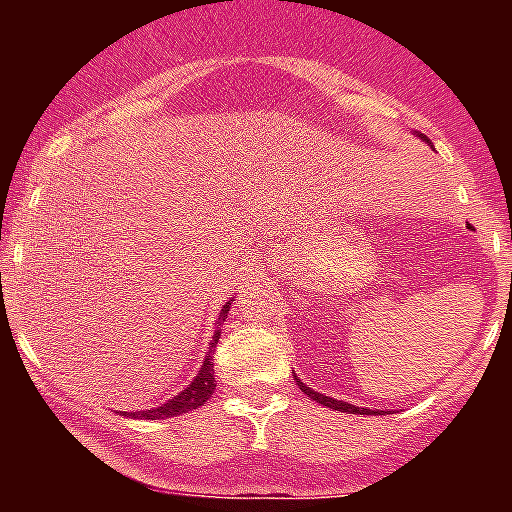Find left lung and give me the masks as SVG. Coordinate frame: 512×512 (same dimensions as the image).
Wrapping results in <instances>:
<instances>
[{
	"label": "left lung",
	"mask_w": 512,
	"mask_h": 512,
	"mask_svg": "<svg viewBox=\"0 0 512 512\" xmlns=\"http://www.w3.org/2000/svg\"><path fill=\"white\" fill-rule=\"evenodd\" d=\"M416 137L421 139V142H426L428 146H433L431 144V139L426 137V134H416ZM293 378H296V385L301 387V390L305 392V395H308L310 399H315L317 404H322V407H330V409H334V411H349V414H383V411H378V409H363V407H354V404H349V402H342V399H334V397H327V395H320V392H315L313 387H308L305 383H301V380H298V375H293Z\"/></svg>",
	"instance_id": "obj_1"
}]
</instances>
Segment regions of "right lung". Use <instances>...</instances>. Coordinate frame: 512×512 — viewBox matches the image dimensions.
Here are the masks:
<instances>
[{"label":"right lung","mask_w":512,"mask_h":512,"mask_svg":"<svg viewBox=\"0 0 512 512\" xmlns=\"http://www.w3.org/2000/svg\"><path fill=\"white\" fill-rule=\"evenodd\" d=\"M228 308H231V301L223 305L219 317H216L214 337H211L209 351H207V356H204L202 368L197 370L195 380H192V383L187 387H182L178 395L170 397L168 402H163L161 407H151L146 411H122V416H129V419H151V421H156V419H168V416L185 414V411H192V409L202 407V404H207V399H211V395H214V390H216L214 361H211V351L216 349V344H219V339H221V325H223V320H226Z\"/></svg>","instance_id":"add662e5"}]
</instances>
